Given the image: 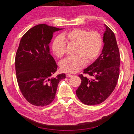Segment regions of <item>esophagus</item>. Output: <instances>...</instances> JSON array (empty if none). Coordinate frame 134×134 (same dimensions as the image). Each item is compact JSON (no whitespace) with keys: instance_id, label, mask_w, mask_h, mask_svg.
Segmentation results:
<instances>
[{"instance_id":"34e87169","label":"esophagus","mask_w":134,"mask_h":134,"mask_svg":"<svg viewBox=\"0 0 134 134\" xmlns=\"http://www.w3.org/2000/svg\"><path fill=\"white\" fill-rule=\"evenodd\" d=\"M71 76H72L71 74H66V77L69 78V77H71Z\"/></svg>"}]
</instances>
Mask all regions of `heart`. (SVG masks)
Returning a JSON list of instances; mask_svg holds the SVG:
<instances>
[{
    "mask_svg": "<svg viewBox=\"0 0 134 134\" xmlns=\"http://www.w3.org/2000/svg\"><path fill=\"white\" fill-rule=\"evenodd\" d=\"M75 45L74 55L60 63L62 71L74 73L81 70L86 63L94 62L101 50L103 40L101 35L97 31L88 32L82 29H74L62 34L54 40L52 45L53 53L59 58L65 54L66 44Z\"/></svg>",
    "mask_w": 134,
    "mask_h": 134,
    "instance_id": "1",
    "label": "heart"
}]
</instances>
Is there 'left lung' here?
Masks as SVG:
<instances>
[{
  "instance_id": "8db88e82",
  "label": "left lung",
  "mask_w": 134,
  "mask_h": 134,
  "mask_svg": "<svg viewBox=\"0 0 134 134\" xmlns=\"http://www.w3.org/2000/svg\"><path fill=\"white\" fill-rule=\"evenodd\" d=\"M102 53L83 71L90 78L79 75L81 83L76 94L82 103L94 105L104 102L114 90L120 72V56L115 34L104 25Z\"/></svg>"
}]
</instances>
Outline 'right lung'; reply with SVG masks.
I'll list each match as a JSON object with an SVG mask.
<instances>
[{
	"instance_id": "add662e5",
	"label": "right lung",
	"mask_w": 134,
	"mask_h": 134,
	"mask_svg": "<svg viewBox=\"0 0 134 134\" xmlns=\"http://www.w3.org/2000/svg\"><path fill=\"white\" fill-rule=\"evenodd\" d=\"M63 29L40 24L25 33L17 49L15 65L19 89L33 105L44 107L55 99L59 82L65 74L53 77L58 65L50 53L53 34Z\"/></svg>"
}]
</instances>
